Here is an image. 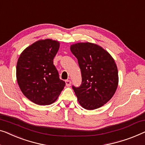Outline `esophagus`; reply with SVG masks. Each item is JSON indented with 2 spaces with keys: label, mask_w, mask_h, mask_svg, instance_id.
I'll list each match as a JSON object with an SVG mask.
<instances>
[{
  "label": "esophagus",
  "mask_w": 145,
  "mask_h": 145,
  "mask_svg": "<svg viewBox=\"0 0 145 145\" xmlns=\"http://www.w3.org/2000/svg\"><path fill=\"white\" fill-rule=\"evenodd\" d=\"M65 84H66V86L67 87H69L71 84V81L69 80H65Z\"/></svg>",
  "instance_id": "1"
}]
</instances>
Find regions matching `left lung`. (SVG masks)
Listing matches in <instances>:
<instances>
[{
    "label": "left lung",
    "mask_w": 145,
    "mask_h": 145,
    "mask_svg": "<svg viewBox=\"0 0 145 145\" xmlns=\"http://www.w3.org/2000/svg\"><path fill=\"white\" fill-rule=\"evenodd\" d=\"M71 51L77 58L82 74L81 85L72 86L79 103L87 110L101 107L112 98L118 87L114 59L103 48L89 42L71 45Z\"/></svg>",
    "instance_id": "1"
}]
</instances>
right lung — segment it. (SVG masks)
<instances>
[{
    "label": "right lung",
    "instance_id": "1",
    "mask_svg": "<svg viewBox=\"0 0 145 145\" xmlns=\"http://www.w3.org/2000/svg\"><path fill=\"white\" fill-rule=\"evenodd\" d=\"M59 48L57 41L41 40L27 47L18 59V85L24 95L35 104H52L65 86V82L59 78L53 61Z\"/></svg>",
    "mask_w": 145,
    "mask_h": 145
}]
</instances>
